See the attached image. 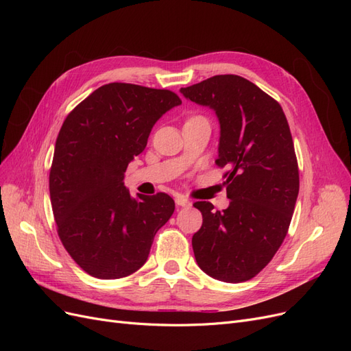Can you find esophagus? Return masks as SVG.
<instances>
[{
  "label": "esophagus",
  "instance_id": "1",
  "mask_svg": "<svg viewBox=\"0 0 351 351\" xmlns=\"http://www.w3.org/2000/svg\"><path fill=\"white\" fill-rule=\"evenodd\" d=\"M176 204H177L178 206H183V208L192 206V202L187 200V199H186V197H183V196H178V197H176Z\"/></svg>",
  "mask_w": 351,
  "mask_h": 351
}]
</instances>
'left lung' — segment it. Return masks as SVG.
Segmentation results:
<instances>
[{
  "label": "left lung",
  "mask_w": 351,
  "mask_h": 351,
  "mask_svg": "<svg viewBox=\"0 0 351 351\" xmlns=\"http://www.w3.org/2000/svg\"><path fill=\"white\" fill-rule=\"evenodd\" d=\"M180 93L215 111L219 123V167L228 171L227 209L196 202L200 230L192 246L199 268L224 282L259 274L280 249L299 195V168L281 105L256 84L219 74Z\"/></svg>",
  "instance_id": "8db88e82"
}]
</instances>
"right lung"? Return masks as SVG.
Returning <instances> with one entry per match:
<instances>
[{
	"label": "right lung",
	"mask_w": 351,
	"mask_h": 351,
	"mask_svg": "<svg viewBox=\"0 0 351 351\" xmlns=\"http://www.w3.org/2000/svg\"><path fill=\"white\" fill-rule=\"evenodd\" d=\"M180 104L171 90L110 83L62 123L49 173L52 212L66 250L95 278L142 268L156 231L173 215L174 200L165 193L133 197L124 173L155 123Z\"/></svg>",
	"instance_id": "add662e5"
}]
</instances>
